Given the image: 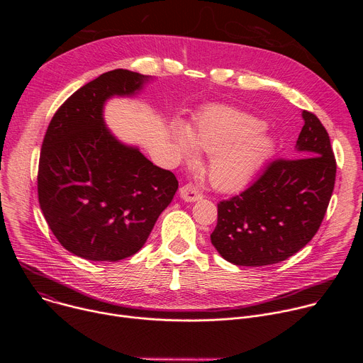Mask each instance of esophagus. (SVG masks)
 Here are the masks:
<instances>
[{
    "label": "esophagus",
    "instance_id": "obj_1",
    "mask_svg": "<svg viewBox=\"0 0 363 363\" xmlns=\"http://www.w3.org/2000/svg\"><path fill=\"white\" fill-rule=\"evenodd\" d=\"M179 194H181V198L186 202H194V201H198L202 198V192L191 182L182 185L179 189Z\"/></svg>",
    "mask_w": 363,
    "mask_h": 363
}]
</instances>
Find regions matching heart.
Returning <instances> with one entry per match:
<instances>
[{
  "instance_id": "obj_1",
  "label": "heart",
  "mask_w": 363,
  "mask_h": 363,
  "mask_svg": "<svg viewBox=\"0 0 363 363\" xmlns=\"http://www.w3.org/2000/svg\"><path fill=\"white\" fill-rule=\"evenodd\" d=\"M175 145L185 160H192L196 149L211 153L206 174L211 184L223 191L248 184L272 158L276 146L263 121L227 106L203 111L192 132L179 128Z\"/></svg>"
}]
</instances>
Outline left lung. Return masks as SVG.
Masks as SVG:
<instances>
[{"mask_svg": "<svg viewBox=\"0 0 363 363\" xmlns=\"http://www.w3.org/2000/svg\"><path fill=\"white\" fill-rule=\"evenodd\" d=\"M294 158L272 161L247 189L218 202L211 242L237 266L287 260L315 237L335 188L336 160L319 118L303 111Z\"/></svg>", "mask_w": 363, "mask_h": 363, "instance_id": "1", "label": "left lung"}]
</instances>
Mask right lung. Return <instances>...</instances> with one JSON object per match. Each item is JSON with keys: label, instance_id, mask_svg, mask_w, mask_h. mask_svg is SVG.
<instances>
[{"label": "right lung", "instance_id": "add662e5", "mask_svg": "<svg viewBox=\"0 0 363 363\" xmlns=\"http://www.w3.org/2000/svg\"><path fill=\"white\" fill-rule=\"evenodd\" d=\"M147 76L116 69L74 91L57 109L43 139L37 192L59 242L91 262H121L138 252L178 179L136 147L118 142L101 118L111 96L139 90Z\"/></svg>", "mask_w": 363, "mask_h": 363}]
</instances>
